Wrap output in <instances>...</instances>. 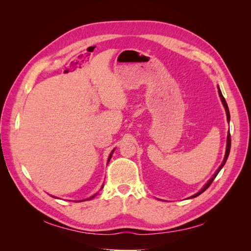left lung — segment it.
Instances as JSON below:
<instances>
[{
  "label": "left lung",
  "instance_id": "obj_1",
  "mask_svg": "<svg viewBox=\"0 0 251 251\" xmlns=\"http://www.w3.org/2000/svg\"><path fill=\"white\" fill-rule=\"evenodd\" d=\"M218 92H219V95H220V98H221V100H222V103H223V105H224V108H225V111H226V115H227V121H228L229 123V120H230V114H229V110H228V105H227V103H226V100H225V98L223 97V95H222V93H221V90H220V88L218 87ZM230 146H231V140H230V133L228 132V135H227V144H226V151H225V156H224V160H223V162H222V164L220 165V168L217 170V172L215 173V175L214 176H212L209 180H208V182L206 184H205L203 187H202V189L200 192H198L197 194H195L194 196H192L191 198H195V197H197V196H199V195H201L204 191H206V189L209 187V185L211 184V182L214 181V179L217 177V175L219 174V172L222 170V168L224 166V164H225V162H226V160H227V158H228V155H229V151H230Z\"/></svg>",
  "mask_w": 251,
  "mask_h": 251
}]
</instances>
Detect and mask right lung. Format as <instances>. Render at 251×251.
Segmentation results:
<instances>
[{
  "label": "right lung",
  "mask_w": 251,
  "mask_h": 251,
  "mask_svg": "<svg viewBox=\"0 0 251 251\" xmlns=\"http://www.w3.org/2000/svg\"><path fill=\"white\" fill-rule=\"evenodd\" d=\"M115 151V149H114V150L111 151V154H110V156H109V159H108V163H109V161H110V159L112 158V154H113V151ZM102 187H103V185H102ZM95 196H96V195H94V196H92V197H90L89 200H90V199H92V198H94ZM87 200H88V199H87ZM82 201H83V200H82ZM79 202H81V201H79Z\"/></svg>",
  "instance_id": "1"
}]
</instances>
